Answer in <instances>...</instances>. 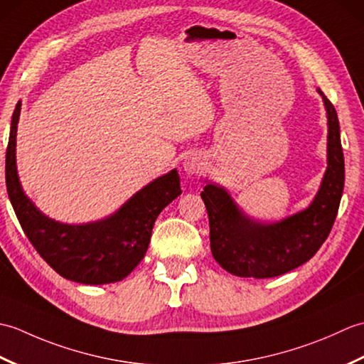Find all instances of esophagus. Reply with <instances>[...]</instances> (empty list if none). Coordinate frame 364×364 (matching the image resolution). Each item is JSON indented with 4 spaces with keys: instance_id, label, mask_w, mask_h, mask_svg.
Returning a JSON list of instances; mask_svg holds the SVG:
<instances>
[{
    "instance_id": "esophagus-1",
    "label": "esophagus",
    "mask_w": 364,
    "mask_h": 364,
    "mask_svg": "<svg viewBox=\"0 0 364 364\" xmlns=\"http://www.w3.org/2000/svg\"><path fill=\"white\" fill-rule=\"evenodd\" d=\"M183 168L189 176H196L203 172L205 168V161L202 158V154L198 153H191L189 156L184 158L183 161Z\"/></svg>"
}]
</instances>
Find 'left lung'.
I'll list each match as a JSON object with an SVG mask.
<instances>
[{
    "label": "left lung",
    "instance_id": "8db88e82",
    "mask_svg": "<svg viewBox=\"0 0 364 364\" xmlns=\"http://www.w3.org/2000/svg\"><path fill=\"white\" fill-rule=\"evenodd\" d=\"M318 94L327 112V168L305 210L261 222L247 215L220 184L210 181L203 188L213 257L231 275L270 278L289 272L314 257L333 227L344 189V154L335 106L321 89Z\"/></svg>",
    "mask_w": 364,
    "mask_h": 364
}]
</instances>
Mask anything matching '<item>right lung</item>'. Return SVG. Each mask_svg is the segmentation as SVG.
Instances as JSON below:
<instances>
[{
  "label": "right lung",
  "mask_w": 364,
  "mask_h": 364,
  "mask_svg": "<svg viewBox=\"0 0 364 364\" xmlns=\"http://www.w3.org/2000/svg\"><path fill=\"white\" fill-rule=\"evenodd\" d=\"M21 102L15 106L6 150V188L25 235L56 272L76 283L107 284L131 274L145 257L159 213L181 194L176 168L154 178L117 211L86 223H64L43 214L21 188L17 172V125Z\"/></svg>",
  "instance_id": "add662e5"
}]
</instances>
